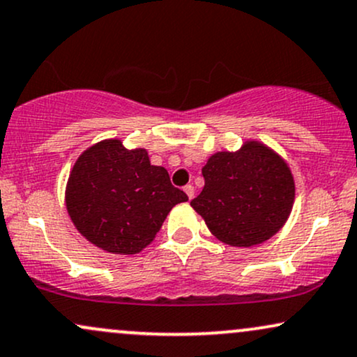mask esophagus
Here are the masks:
<instances>
[{
    "mask_svg": "<svg viewBox=\"0 0 357 357\" xmlns=\"http://www.w3.org/2000/svg\"><path fill=\"white\" fill-rule=\"evenodd\" d=\"M184 192H186L190 199H192V197H195V186H192V184H186V186H184Z\"/></svg>",
    "mask_w": 357,
    "mask_h": 357,
    "instance_id": "esophagus-1",
    "label": "esophagus"
}]
</instances>
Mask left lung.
Listing matches in <instances>:
<instances>
[{"instance_id":"1","label":"left lung","mask_w":357,"mask_h":357,"mask_svg":"<svg viewBox=\"0 0 357 357\" xmlns=\"http://www.w3.org/2000/svg\"><path fill=\"white\" fill-rule=\"evenodd\" d=\"M204 188L191 201L209 231L229 246L251 248L284 226L294 203L287 162L259 141L239 151L213 154L203 167Z\"/></svg>"}]
</instances>
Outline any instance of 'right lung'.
<instances>
[{"label": "right lung", "instance_id": "1", "mask_svg": "<svg viewBox=\"0 0 357 357\" xmlns=\"http://www.w3.org/2000/svg\"><path fill=\"white\" fill-rule=\"evenodd\" d=\"M64 199L71 221L89 243L113 255H136L188 196L171 184L165 167L151 165L146 149L105 139L76 160Z\"/></svg>", "mask_w": 357, "mask_h": 357}]
</instances>
